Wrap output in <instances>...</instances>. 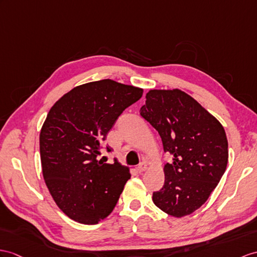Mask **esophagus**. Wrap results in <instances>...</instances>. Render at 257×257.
Segmentation results:
<instances>
[{"instance_id":"1","label":"esophagus","mask_w":257,"mask_h":257,"mask_svg":"<svg viewBox=\"0 0 257 257\" xmlns=\"http://www.w3.org/2000/svg\"><path fill=\"white\" fill-rule=\"evenodd\" d=\"M146 169H147V164H146V162H141V164L139 165V167H137V171L141 173V172L145 171Z\"/></svg>"}]
</instances>
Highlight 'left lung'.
I'll return each mask as SVG.
<instances>
[{
	"mask_svg": "<svg viewBox=\"0 0 257 257\" xmlns=\"http://www.w3.org/2000/svg\"><path fill=\"white\" fill-rule=\"evenodd\" d=\"M141 115L158 131L165 153V184L154 192L155 205L181 218L207 201L228 164V140L217 118L180 89L149 90Z\"/></svg>",
	"mask_w": 257,
	"mask_h": 257,
	"instance_id": "obj_1",
	"label": "left lung"
}]
</instances>
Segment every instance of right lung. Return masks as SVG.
<instances>
[{
    "label": "right lung",
    "mask_w": 257,
    "mask_h": 257,
    "mask_svg": "<svg viewBox=\"0 0 257 257\" xmlns=\"http://www.w3.org/2000/svg\"><path fill=\"white\" fill-rule=\"evenodd\" d=\"M142 96V88L102 79L75 87L50 109L40 132L42 174L54 202L73 220L95 224L115 207L128 168L97 157L116 118Z\"/></svg>",
    "instance_id": "1"
}]
</instances>
